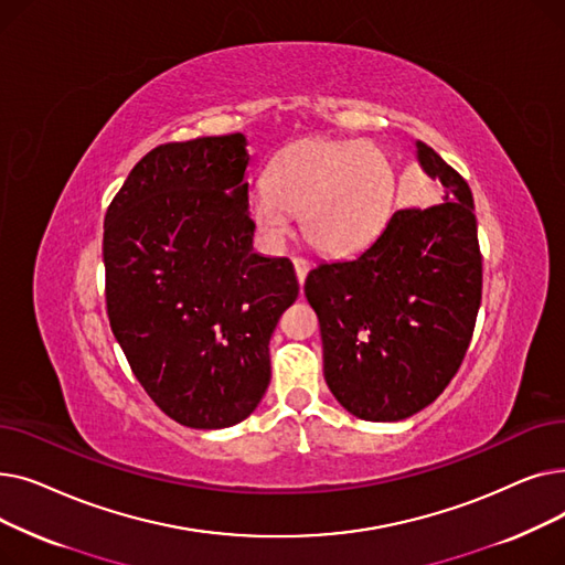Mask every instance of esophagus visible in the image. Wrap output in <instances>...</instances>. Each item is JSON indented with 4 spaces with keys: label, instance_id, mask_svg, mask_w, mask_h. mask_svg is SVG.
<instances>
[{
    "label": "esophagus",
    "instance_id": "34e87169",
    "mask_svg": "<svg viewBox=\"0 0 565 565\" xmlns=\"http://www.w3.org/2000/svg\"><path fill=\"white\" fill-rule=\"evenodd\" d=\"M292 267H295V277H298V284L302 286L307 279V273H309V260L298 256V258H292Z\"/></svg>",
    "mask_w": 565,
    "mask_h": 565
}]
</instances>
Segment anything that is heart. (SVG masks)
Wrapping results in <instances>:
<instances>
[{
    "label": "heart",
    "instance_id": "obj_1",
    "mask_svg": "<svg viewBox=\"0 0 565 565\" xmlns=\"http://www.w3.org/2000/svg\"><path fill=\"white\" fill-rule=\"evenodd\" d=\"M396 207V171L366 141L307 139L288 146L270 167L267 185L249 196V217L267 245L290 233L300 213L307 241L322 254L350 256L371 247Z\"/></svg>",
    "mask_w": 565,
    "mask_h": 565
}]
</instances>
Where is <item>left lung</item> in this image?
Here are the masks:
<instances>
[{
	"label": "left lung",
	"mask_w": 565,
	"mask_h": 565,
	"mask_svg": "<svg viewBox=\"0 0 565 565\" xmlns=\"http://www.w3.org/2000/svg\"><path fill=\"white\" fill-rule=\"evenodd\" d=\"M439 205L401 207L350 260L309 273L322 371L334 398L364 422H401L430 405L462 364L481 307V252L465 178L417 141Z\"/></svg>",
	"instance_id": "obj_1"
}]
</instances>
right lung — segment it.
<instances>
[{
	"mask_svg": "<svg viewBox=\"0 0 565 565\" xmlns=\"http://www.w3.org/2000/svg\"><path fill=\"white\" fill-rule=\"evenodd\" d=\"M247 137L153 148L105 215L111 332L146 394L188 428L241 424L270 384V337L300 292L254 254Z\"/></svg>",
	"mask_w": 565,
	"mask_h": 565,
	"instance_id": "right-lung-1",
	"label": "right lung"
}]
</instances>
